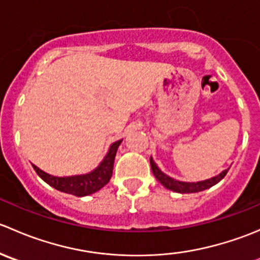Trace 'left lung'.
<instances>
[{
    "label": "left lung",
    "mask_w": 260,
    "mask_h": 260,
    "mask_svg": "<svg viewBox=\"0 0 260 260\" xmlns=\"http://www.w3.org/2000/svg\"><path fill=\"white\" fill-rule=\"evenodd\" d=\"M149 162H151V169L152 172H153L154 177L162 183L166 188L169 190L175 191V192H180V193H190V192H199V191H204L206 188L211 187V186L216 185L219 181H221L225 177V175L228 174L229 169L222 171L221 174L217 175V176L212 177L210 180L206 181H200V182H181V181L174 180L171 177H169L167 175H165L161 170L157 167V165L154 164V161L152 159V157L149 158Z\"/></svg>",
    "instance_id": "obj_1"
}]
</instances>
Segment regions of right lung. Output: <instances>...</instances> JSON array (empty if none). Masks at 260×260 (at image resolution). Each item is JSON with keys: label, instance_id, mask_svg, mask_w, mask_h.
Segmentation results:
<instances>
[{"label": "right lung", "instance_id": "add662e5", "mask_svg": "<svg viewBox=\"0 0 260 260\" xmlns=\"http://www.w3.org/2000/svg\"><path fill=\"white\" fill-rule=\"evenodd\" d=\"M120 142H122V140L117 141V142H114L111 146L108 153L104 157L103 162L93 172H90V174L73 177H55L41 171L35 165H32V167L36 171V174L45 181L46 183H49L50 186H52L56 190L61 191V192L72 193V195L75 196L90 195V193L101 190L111 180L112 174H113L115 153H117V149L119 147Z\"/></svg>", "mask_w": 260, "mask_h": 260}]
</instances>
